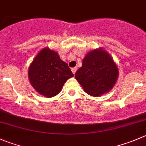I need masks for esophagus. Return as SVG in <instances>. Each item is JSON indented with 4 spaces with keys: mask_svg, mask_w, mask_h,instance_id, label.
<instances>
[{
    "mask_svg": "<svg viewBox=\"0 0 146 146\" xmlns=\"http://www.w3.org/2000/svg\"><path fill=\"white\" fill-rule=\"evenodd\" d=\"M71 70H72V72H73V74H75V73H76V70H77V67L72 68Z\"/></svg>",
    "mask_w": 146,
    "mask_h": 146,
    "instance_id": "1",
    "label": "esophagus"
}]
</instances>
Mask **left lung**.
Wrapping results in <instances>:
<instances>
[{
  "label": "left lung",
  "mask_w": 146,
  "mask_h": 146,
  "mask_svg": "<svg viewBox=\"0 0 146 146\" xmlns=\"http://www.w3.org/2000/svg\"><path fill=\"white\" fill-rule=\"evenodd\" d=\"M118 70L111 56L103 50L88 53L83 66L75 73V77L86 93L99 96L111 90L116 82Z\"/></svg>",
  "instance_id": "1"
}]
</instances>
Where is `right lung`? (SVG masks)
Segmentation results:
<instances>
[{
	"label": "right lung",
	"instance_id": "add662e5",
	"mask_svg": "<svg viewBox=\"0 0 146 146\" xmlns=\"http://www.w3.org/2000/svg\"><path fill=\"white\" fill-rule=\"evenodd\" d=\"M73 74L56 52L44 48L33 60L28 77L33 87L43 96L50 98L60 93L66 80Z\"/></svg>",
	"mask_w": 146,
	"mask_h": 146
}]
</instances>
